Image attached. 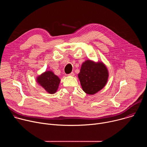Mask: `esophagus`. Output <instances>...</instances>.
<instances>
[{
  "mask_svg": "<svg viewBox=\"0 0 147 147\" xmlns=\"http://www.w3.org/2000/svg\"><path fill=\"white\" fill-rule=\"evenodd\" d=\"M68 76H72V77H73L74 76V73H73V72H71V73H70Z\"/></svg>",
  "mask_w": 147,
  "mask_h": 147,
  "instance_id": "esophagus-1",
  "label": "esophagus"
}]
</instances>
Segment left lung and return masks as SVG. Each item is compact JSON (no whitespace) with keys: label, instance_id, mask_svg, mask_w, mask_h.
<instances>
[{"label":"left lung","instance_id":"8db88e82","mask_svg":"<svg viewBox=\"0 0 147 147\" xmlns=\"http://www.w3.org/2000/svg\"><path fill=\"white\" fill-rule=\"evenodd\" d=\"M78 77L82 90L87 94L94 95L106 86L109 71L102 61L88 59L82 63Z\"/></svg>","mask_w":147,"mask_h":147}]
</instances>
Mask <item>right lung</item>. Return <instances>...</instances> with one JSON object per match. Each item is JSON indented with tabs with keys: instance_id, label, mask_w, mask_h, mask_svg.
Here are the masks:
<instances>
[{
	"instance_id": "1",
	"label": "right lung",
	"mask_w": 147,
	"mask_h": 147,
	"mask_svg": "<svg viewBox=\"0 0 147 147\" xmlns=\"http://www.w3.org/2000/svg\"><path fill=\"white\" fill-rule=\"evenodd\" d=\"M36 82L48 93L55 94L60 82V79L51 70L45 71L36 77Z\"/></svg>"
}]
</instances>
